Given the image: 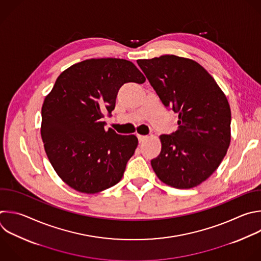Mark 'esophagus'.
<instances>
[{
  "mask_svg": "<svg viewBox=\"0 0 261 261\" xmlns=\"http://www.w3.org/2000/svg\"><path fill=\"white\" fill-rule=\"evenodd\" d=\"M137 138H138L139 142H143L148 138V136H146V135H137Z\"/></svg>",
  "mask_w": 261,
  "mask_h": 261,
  "instance_id": "1",
  "label": "esophagus"
}]
</instances>
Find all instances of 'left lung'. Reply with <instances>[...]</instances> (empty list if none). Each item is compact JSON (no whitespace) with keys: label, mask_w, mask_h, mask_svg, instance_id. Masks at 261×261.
Returning <instances> with one entry per match:
<instances>
[{"label":"left lung","mask_w":261,"mask_h":261,"mask_svg":"<svg viewBox=\"0 0 261 261\" xmlns=\"http://www.w3.org/2000/svg\"><path fill=\"white\" fill-rule=\"evenodd\" d=\"M137 63L166 108L178 114V129L160 136L151 167L161 181L192 189L210 177L230 142V108L212 75L195 60L175 55Z\"/></svg>","instance_id":"left-lung-1"}]
</instances>
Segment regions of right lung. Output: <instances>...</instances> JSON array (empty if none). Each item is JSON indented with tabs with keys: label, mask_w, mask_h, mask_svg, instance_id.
<instances>
[{
	"label": "right lung",
	"mask_w": 261,
	"mask_h": 261,
	"mask_svg": "<svg viewBox=\"0 0 261 261\" xmlns=\"http://www.w3.org/2000/svg\"><path fill=\"white\" fill-rule=\"evenodd\" d=\"M145 82L131 62L87 59L62 71L42 107L41 135L58 176L71 189L96 194L117 185L138 144L135 135L106 130L124 84Z\"/></svg>",
	"instance_id": "right-lung-1"
}]
</instances>
